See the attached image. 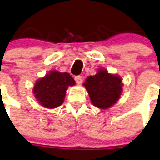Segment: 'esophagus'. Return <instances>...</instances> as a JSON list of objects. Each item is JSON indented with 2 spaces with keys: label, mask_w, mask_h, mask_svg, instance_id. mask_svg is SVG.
Here are the masks:
<instances>
[{
  "label": "esophagus",
  "mask_w": 160,
  "mask_h": 160,
  "mask_svg": "<svg viewBox=\"0 0 160 160\" xmlns=\"http://www.w3.org/2000/svg\"><path fill=\"white\" fill-rule=\"evenodd\" d=\"M75 82L80 85V84H81L83 81V76L82 75H77V76H75Z\"/></svg>",
  "instance_id": "esophagus-1"
}]
</instances>
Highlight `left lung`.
I'll return each mask as SVG.
<instances>
[{"label": "left lung", "mask_w": 160, "mask_h": 160, "mask_svg": "<svg viewBox=\"0 0 160 160\" xmlns=\"http://www.w3.org/2000/svg\"><path fill=\"white\" fill-rule=\"evenodd\" d=\"M83 85L87 90L93 105L102 109L114 105L123 90L121 78L109 74L104 69H99L96 75L86 78Z\"/></svg>", "instance_id": "obj_1"}]
</instances>
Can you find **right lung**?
<instances>
[{
  "instance_id": "1",
  "label": "right lung",
  "mask_w": 160,
  "mask_h": 160,
  "mask_svg": "<svg viewBox=\"0 0 160 160\" xmlns=\"http://www.w3.org/2000/svg\"><path fill=\"white\" fill-rule=\"evenodd\" d=\"M75 85V81L67 72L51 70L36 81L33 93L39 104L48 109H54L62 105L66 90Z\"/></svg>"
}]
</instances>
